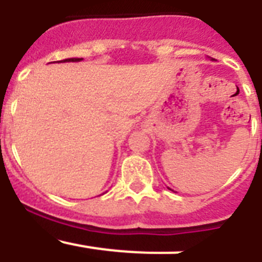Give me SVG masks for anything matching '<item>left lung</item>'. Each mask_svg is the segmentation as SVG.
Segmentation results:
<instances>
[{"mask_svg":"<svg viewBox=\"0 0 262 262\" xmlns=\"http://www.w3.org/2000/svg\"><path fill=\"white\" fill-rule=\"evenodd\" d=\"M169 190H172V189H169Z\"/></svg>","mask_w":262,"mask_h":262,"instance_id":"left-lung-1","label":"left lung"}]
</instances>
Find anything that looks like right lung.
Returning <instances> with one entry per match:
<instances>
[{
  "mask_svg": "<svg viewBox=\"0 0 262 262\" xmlns=\"http://www.w3.org/2000/svg\"><path fill=\"white\" fill-rule=\"evenodd\" d=\"M82 59H78V57H72V59H66V60H61V62H66V61H81Z\"/></svg>",
  "mask_w": 262,
  "mask_h": 262,
  "instance_id": "right-lung-1",
  "label": "right lung"
}]
</instances>
